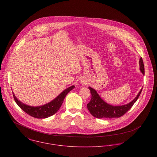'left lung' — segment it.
I'll return each instance as SVG.
<instances>
[{
  "label": "left lung",
  "mask_w": 157,
  "mask_h": 157,
  "mask_svg": "<svg viewBox=\"0 0 157 157\" xmlns=\"http://www.w3.org/2000/svg\"><path fill=\"white\" fill-rule=\"evenodd\" d=\"M139 65L141 72L144 75V64L142 58H140L139 60ZM89 89L91 91L92 96L90 102L87 104V109L94 117L98 119L118 118L124 116L129 109H130L134 103L137 101L142 90V89L137 97L130 103L124 105L113 106L104 102L100 98L95 89L91 88V87H89Z\"/></svg>",
  "instance_id": "8db88e82"
}]
</instances>
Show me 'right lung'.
Segmentation results:
<instances>
[{"mask_svg": "<svg viewBox=\"0 0 157 157\" xmlns=\"http://www.w3.org/2000/svg\"><path fill=\"white\" fill-rule=\"evenodd\" d=\"M75 87V86H72L68 88H67L52 101L45 105L38 107H32L22 103L17 99L13 93V96L17 105L24 112H25L27 114L35 118L44 119L53 116L56 113L61 106L64 99L67 94L71 91Z\"/></svg>", "mask_w": 157, "mask_h": 157, "instance_id": "add662e5", "label": "right lung"}]
</instances>
